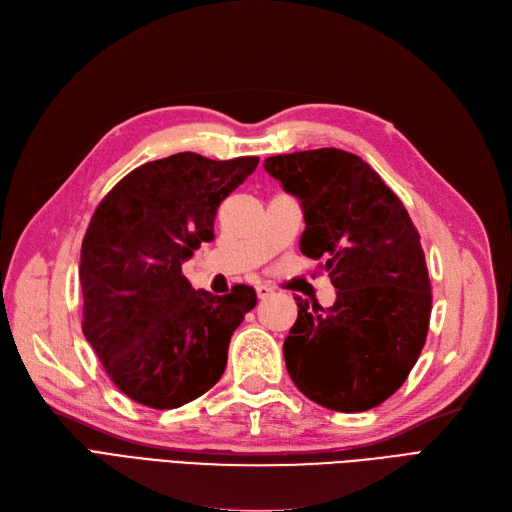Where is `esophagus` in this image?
<instances>
[{"mask_svg": "<svg viewBox=\"0 0 512 512\" xmlns=\"http://www.w3.org/2000/svg\"><path fill=\"white\" fill-rule=\"evenodd\" d=\"M255 291H257V298H259V300H268L270 295L274 293V289H272L270 285H257Z\"/></svg>", "mask_w": 512, "mask_h": 512, "instance_id": "34e87169", "label": "esophagus"}]
</instances>
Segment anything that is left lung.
<instances>
[{
	"label": "left lung",
	"mask_w": 512,
	"mask_h": 512,
	"mask_svg": "<svg viewBox=\"0 0 512 512\" xmlns=\"http://www.w3.org/2000/svg\"><path fill=\"white\" fill-rule=\"evenodd\" d=\"M263 168L302 202L300 251L323 258L334 306L298 298L285 340L291 381L338 412L383 404L417 364L430 329L432 287L421 236L368 163L340 148L268 157Z\"/></svg>",
	"instance_id": "8db88e82"
}]
</instances>
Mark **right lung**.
Masks as SVG:
<instances>
[{
	"instance_id": "1",
	"label": "right lung",
	"mask_w": 512,
	"mask_h": 512,
	"mask_svg": "<svg viewBox=\"0 0 512 512\" xmlns=\"http://www.w3.org/2000/svg\"><path fill=\"white\" fill-rule=\"evenodd\" d=\"M257 163L197 153L148 161L93 212L78 268L82 334L110 381L142 406L178 408L223 376L234 329L257 304L255 289L195 291L183 261L214 238L217 208Z\"/></svg>"
}]
</instances>
